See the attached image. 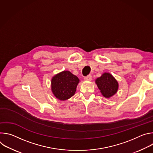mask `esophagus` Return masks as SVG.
<instances>
[{
    "label": "esophagus",
    "mask_w": 153,
    "mask_h": 153,
    "mask_svg": "<svg viewBox=\"0 0 153 153\" xmlns=\"http://www.w3.org/2000/svg\"><path fill=\"white\" fill-rule=\"evenodd\" d=\"M92 79H93V77H92L91 75H88V76H86V77H84V79H85V80H88V81L91 80Z\"/></svg>",
    "instance_id": "esophagus-1"
}]
</instances>
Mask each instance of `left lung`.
Here are the masks:
<instances>
[{
	"instance_id": "8db88e82",
	"label": "left lung",
	"mask_w": 153,
	"mask_h": 153,
	"mask_svg": "<svg viewBox=\"0 0 153 153\" xmlns=\"http://www.w3.org/2000/svg\"><path fill=\"white\" fill-rule=\"evenodd\" d=\"M96 83L102 94L109 98L116 93L118 90V82L110 73H105L96 80Z\"/></svg>"
}]
</instances>
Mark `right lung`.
Here are the masks:
<instances>
[{
	"label": "right lung",
	"instance_id": "1",
	"mask_svg": "<svg viewBox=\"0 0 153 153\" xmlns=\"http://www.w3.org/2000/svg\"><path fill=\"white\" fill-rule=\"evenodd\" d=\"M79 82V79L76 76L68 71H63L53 77L51 90L58 99L67 100L74 94Z\"/></svg>",
	"mask_w": 153,
	"mask_h": 153
}]
</instances>
